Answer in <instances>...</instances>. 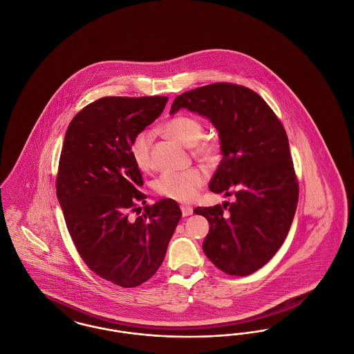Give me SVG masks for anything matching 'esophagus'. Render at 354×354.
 Instances as JSON below:
<instances>
[{"mask_svg":"<svg viewBox=\"0 0 354 354\" xmlns=\"http://www.w3.org/2000/svg\"><path fill=\"white\" fill-rule=\"evenodd\" d=\"M180 209H182V215L183 216H189L194 212V208L191 205H185V204L180 207Z\"/></svg>","mask_w":354,"mask_h":354,"instance_id":"1","label":"esophagus"}]
</instances>
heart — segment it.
<instances>
[{"label": "heart", "mask_w": 354, "mask_h": 354, "mask_svg": "<svg viewBox=\"0 0 354 354\" xmlns=\"http://www.w3.org/2000/svg\"><path fill=\"white\" fill-rule=\"evenodd\" d=\"M162 131L171 139L192 147V151L203 159H212L218 152V142L214 138L203 136L202 120L192 115H176L169 119ZM151 133L140 131L130 143V155L135 166L142 171L152 167ZM205 183V174L202 169H188L185 171H166L155 182L156 194L176 202H191L196 198L198 191Z\"/></svg>", "instance_id": "obj_1"}]
</instances>
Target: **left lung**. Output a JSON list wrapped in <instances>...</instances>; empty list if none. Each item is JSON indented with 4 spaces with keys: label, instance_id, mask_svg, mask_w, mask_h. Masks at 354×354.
Wrapping results in <instances>:
<instances>
[{
    "label": "left lung",
    "instance_id": "8db88e82",
    "mask_svg": "<svg viewBox=\"0 0 354 354\" xmlns=\"http://www.w3.org/2000/svg\"><path fill=\"white\" fill-rule=\"evenodd\" d=\"M187 109L219 131L223 159L209 189L235 202L198 207L209 223L205 256L227 274L248 276L283 245L299 202L286 130L257 93L240 84H207L178 95L169 114Z\"/></svg>",
    "mask_w": 354,
    "mask_h": 354
}]
</instances>
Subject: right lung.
<instances>
[{
  "label": "right lung",
  "instance_id": "1",
  "mask_svg": "<svg viewBox=\"0 0 354 354\" xmlns=\"http://www.w3.org/2000/svg\"><path fill=\"white\" fill-rule=\"evenodd\" d=\"M167 97H104L68 124L57 198L86 266L123 288L147 281L160 267L182 211L172 199L146 204L142 174L130 155L135 135L158 118ZM135 213L137 216L131 217Z\"/></svg>",
  "mask_w": 354,
  "mask_h": 354
}]
</instances>
